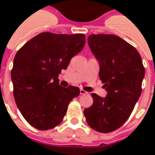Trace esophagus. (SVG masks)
I'll list each match as a JSON object with an SVG mask.
<instances>
[{
	"instance_id": "1",
	"label": "esophagus",
	"mask_w": 155,
	"mask_h": 155,
	"mask_svg": "<svg viewBox=\"0 0 155 155\" xmlns=\"http://www.w3.org/2000/svg\"><path fill=\"white\" fill-rule=\"evenodd\" d=\"M80 93L81 95H84V94H86V93H87V92H86V91H84V89H80Z\"/></svg>"
}]
</instances>
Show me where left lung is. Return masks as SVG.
I'll return each instance as SVG.
<instances>
[{"label": "left lung", "instance_id": "obj_1", "mask_svg": "<svg viewBox=\"0 0 155 155\" xmlns=\"http://www.w3.org/2000/svg\"><path fill=\"white\" fill-rule=\"evenodd\" d=\"M87 42L100 66V80L107 96L92 93L93 104L84 111L87 124L101 133H110L127 120L142 93L145 68L141 55L121 38L91 35Z\"/></svg>", "mask_w": 155, "mask_h": 155}]
</instances>
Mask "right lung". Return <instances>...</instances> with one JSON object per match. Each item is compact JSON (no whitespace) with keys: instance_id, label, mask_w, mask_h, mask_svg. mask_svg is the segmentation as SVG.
<instances>
[{"instance_id":"add662e5","label":"right lung","mask_w":155,"mask_h":155,"mask_svg":"<svg viewBox=\"0 0 155 155\" xmlns=\"http://www.w3.org/2000/svg\"><path fill=\"white\" fill-rule=\"evenodd\" d=\"M84 44L82 34L46 32L17 52L11 71L13 96L21 115L33 127L47 130L59 125L69 102L79 96V87H62L58 76Z\"/></svg>"}]
</instances>
